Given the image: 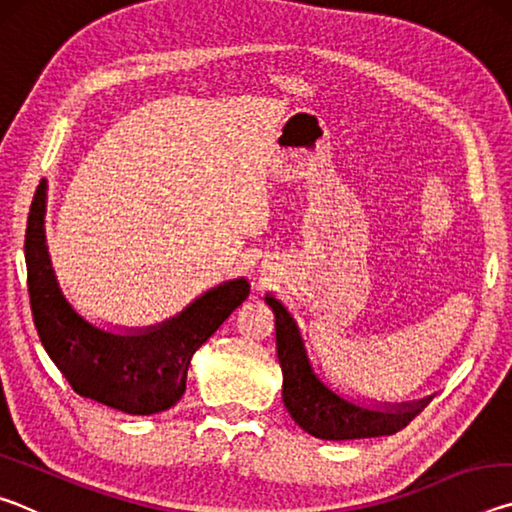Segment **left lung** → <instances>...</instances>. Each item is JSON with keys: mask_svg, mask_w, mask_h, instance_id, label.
<instances>
[{"mask_svg": "<svg viewBox=\"0 0 512 512\" xmlns=\"http://www.w3.org/2000/svg\"><path fill=\"white\" fill-rule=\"evenodd\" d=\"M275 311L277 359H280L284 384L282 400L291 418L311 436L323 440H354L391 436L402 431L415 415L422 413L427 402L391 406V409H370L352 404L318 381L309 366L305 345H302L296 320L280 300L266 296Z\"/></svg>", "mask_w": 512, "mask_h": 512, "instance_id": "8db88e82", "label": "left lung"}]
</instances>
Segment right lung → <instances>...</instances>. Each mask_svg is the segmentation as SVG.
I'll return each mask as SVG.
<instances>
[{
	"label": "right lung",
	"mask_w": 512,
	"mask_h": 512,
	"mask_svg": "<svg viewBox=\"0 0 512 512\" xmlns=\"http://www.w3.org/2000/svg\"><path fill=\"white\" fill-rule=\"evenodd\" d=\"M47 183L33 196L24 255L33 323L51 361L83 397L131 415L171 409L185 393L194 352L248 298L250 284L225 282L183 314L140 334H110L69 307L58 289L45 244Z\"/></svg>",
	"instance_id": "1"
}]
</instances>
